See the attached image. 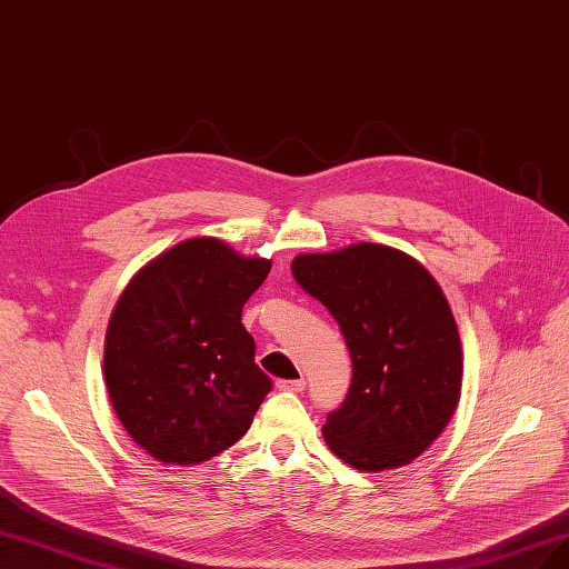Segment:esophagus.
Instances as JSON below:
<instances>
[{
	"instance_id": "obj_1",
	"label": "esophagus",
	"mask_w": 569,
	"mask_h": 569,
	"mask_svg": "<svg viewBox=\"0 0 569 569\" xmlns=\"http://www.w3.org/2000/svg\"><path fill=\"white\" fill-rule=\"evenodd\" d=\"M276 388L282 390V392H303L306 390V380L303 378H299V380H284V378H280L276 382Z\"/></svg>"
}]
</instances>
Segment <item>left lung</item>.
Masks as SVG:
<instances>
[{"label":"left lung","mask_w":569,"mask_h":569,"mask_svg":"<svg viewBox=\"0 0 569 569\" xmlns=\"http://www.w3.org/2000/svg\"><path fill=\"white\" fill-rule=\"evenodd\" d=\"M297 280L340 327L352 357L348 395L327 416L325 439L361 471L416 460L456 413L462 348L441 287L399 249L359 242L301 254Z\"/></svg>","instance_id":"obj_1"}]
</instances>
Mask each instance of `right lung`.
<instances>
[{"instance_id": "right-lung-1", "label": "right lung", "mask_w": 569, "mask_h": 569, "mask_svg": "<svg viewBox=\"0 0 569 569\" xmlns=\"http://www.w3.org/2000/svg\"><path fill=\"white\" fill-rule=\"evenodd\" d=\"M266 259L217 238L174 244L121 293L104 340V380L130 439L166 465H198L233 446L270 392L242 306Z\"/></svg>"}]
</instances>
